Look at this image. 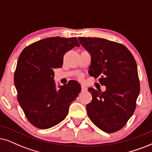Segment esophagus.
<instances>
[{
  "label": "esophagus",
  "mask_w": 152,
  "mask_h": 152,
  "mask_svg": "<svg viewBox=\"0 0 152 152\" xmlns=\"http://www.w3.org/2000/svg\"><path fill=\"white\" fill-rule=\"evenodd\" d=\"M81 90L82 91H86V90H87V88H86L84 85H81Z\"/></svg>",
  "instance_id": "esophagus-1"
}]
</instances>
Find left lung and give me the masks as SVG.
Instances as JSON below:
<instances>
[{"label": "left lung", "mask_w": 152, "mask_h": 152, "mask_svg": "<svg viewBox=\"0 0 152 152\" xmlns=\"http://www.w3.org/2000/svg\"><path fill=\"white\" fill-rule=\"evenodd\" d=\"M80 45L91 55L89 74L99 77L106 90L88 88L92 101L86 106L91 121L104 132L121 130L133 114L140 93L137 66L126 46L99 38L79 37Z\"/></svg>", "instance_id": "8db88e82"}]
</instances>
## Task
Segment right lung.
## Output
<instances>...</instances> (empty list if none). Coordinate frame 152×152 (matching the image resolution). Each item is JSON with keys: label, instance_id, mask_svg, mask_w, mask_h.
Wrapping results in <instances>:
<instances>
[{"label": "right lung", "instance_id": "add662e5", "mask_svg": "<svg viewBox=\"0 0 152 152\" xmlns=\"http://www.w3.org/2000/svg\"><path fill=\"white\" fill-rule=\"evenodd\" d=\"M76 46L80 45L75 37L47 38L28 45L19 57L14 75L17 100L36 128L48 129L64 120L81 90L74 80L57 89L53 79L54 69L62 67L65 53Z\"/></svg>", "mask_w": 152, "mask_h": 152}]
</instances>
